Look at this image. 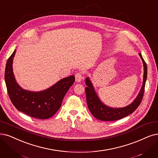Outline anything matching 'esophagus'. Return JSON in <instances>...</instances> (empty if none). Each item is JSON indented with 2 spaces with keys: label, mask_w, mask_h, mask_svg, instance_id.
Wrapping results in <instances>:
<instances>
[{
  "label": "esophagus",
  "mask_w": 158,
  "mask_h": 158,
  "mask_svg": "<svg viewBox=\"0 0 158 158\" xmlns=\"http://www.w3.org/2000/svg\"><path fill=\"white\" fill-rule=\"evenodd\" d=\"M82 79H83V75L81 72L77 73L75 74V80L77 82H80V81H81V80Z\"/></svg>",
  "instance_id": "1"
}]
</instances>
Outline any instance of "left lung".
<instances>
[{
    "label": "left lung",
    "instance_id": "8db88e82",
    "mask_svg": "<svg viewBox=\"0 0 158 158\" xmlns=\"http://www.w3.org/2000/svg\"><path fill=\"white\" fill-rule=\"evenodd\" d=\"M143 64L144 74L143 85L137 97L130 104L124 107V108H113L105 105L101 101L97 95L95 89L89 77L85 78V94L87 104L91 111V114L98 120L103 121H117L133 113L141 104L143 94L144 91L145 83H146L147 78V64L143 60L141 53L139 54Z\"/></svg>",
    "mask_w": 158,
    "mask_h": 158
}]
</instances>
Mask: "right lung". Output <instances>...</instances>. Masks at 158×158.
<instances>
[{
  "instance_id": "obj_1",
  "label": "right lung",
  "mask_w": 158,
  "mask_h": 158,
  "mask_svg": "<svg viewBox=\"0 0 158 158\" xmlns=\"http://www.w3.org/2000/svg\"><path fill=\"white\" fill-rule=\"evenodd\" d=\"M15 49L6 63L5 82L12 104L15 108L31 117L46 119L52 117L60 108L62 100L74 82V76L61 79L52 86L41 91L24 89L17 83L13 72Z\"/></svg>"
}]
</instances>
